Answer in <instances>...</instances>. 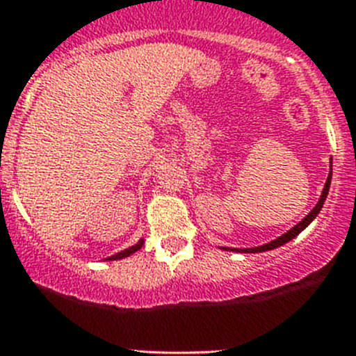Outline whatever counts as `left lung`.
I'll return each mask as SVG.
<instances>
[{
	"label": "left lung",
	"instance_id": "1",
	"mask_svg": "<svg viewBox=\"0 0 356 356\" xmlns=\"http://www.w3.org/2000/svg\"><path fill=\"white\" fill-rule=\"evenodd\" d=\"M330 184H332V171H330L328 175V180H326L325 184V188H323V194H321L319 201H317V205L314 207L312 210H310V213H308L307 217H303V221H300L298 225L294 226V228H291L287 232V234H284L282 237L275 238V241L271 242H267V244H264V246H259V248H244V250H237V248H222V250L226 251H238V253H262V251H269V250H275V248H280V246H284V244H287L289 241H292V238L296 237V235H300L301 232H303L305 228H307L310 222L314 221L317 217V213L321 212V209H323V205H325V201H326V196H328V191H330Z\"/></svg>",
	"mask_w": 356,
	"mask_h": 356
}]
</instances>
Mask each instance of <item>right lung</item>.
<instances>
[{
  "mask_svg": "<svg viewBox=\"0 0 356 356\" xmlns=\"http://www.w3.org/2000/svg\"><path fill=\"white\" fill-rule=\"evenodd\" d=\"M143 244H144V238H140V241L137 242V244H135V246L127 248V250H122L121 253L112 254V257H108V259H106V260H121V259H127V257H130V254H134L135 251H139L140 248H143Z\"/></svg>",
  "mask_w": 356,
  "mask_h": 356,
  "instance_id": "add662e5",
  "label": "right lung"
}]
</instances>
